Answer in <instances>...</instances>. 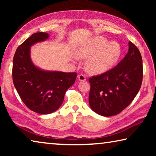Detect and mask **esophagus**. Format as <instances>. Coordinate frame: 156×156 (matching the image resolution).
Returning a JSON list of instances; mask_svg holds the SVG:
<instances>
[{
	"label": "esophagus",
	"instance_id": "34e87169",
	"mask_svg": "<svg viewBox=\"0 0 156 156\" xmlns=\"http://www.w3.org/2000/svg\"><path fill=\"white\" fill-rule=\"evenodd\" d=\"M78 80H80V81H84V80H86V76H85V75L82 74V73H81V74L78 75Z\"/></svg>",
	"mask_w": 156,
	"mask_h": 156
}]
</instances>
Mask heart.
Wrapping results in <instances>:
<instances>
[{"label":"heart","instance_id":"heart-1","mask_svg":"<svg viewBox=\"0 0 156 156\" xmlns=\"http://www.w3.org/2000/svg\"><path fill=\"white\" fill-rule=\"evenodd\" d=\"M120 52L119 44L109 43L103 37L97 36L81 44L77 55L81 58H88L85 68L89 73L98 74L109 69L118 60Z\"/></svg>","mask_w":156,"mask_h":156}]
</instances>
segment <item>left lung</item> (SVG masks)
Segmentation results:
<instances>
[{"instance_id": "8db88e82", "label": "left lung", "mask_w": 156, "mask_h": 156, "mask_svg": "<svg viewBox=\"0 0 156 156\" xmlns=\"http://www.w3.org/2000/svg\"><path fill=\"white\" fill-rule=\"evenodd\" d=\"M142 77L140 52L129 41L128 53L115 67L89 78V102L91 109L106 117L120 113L135 98Z\"/></svg>"}]
</instances>
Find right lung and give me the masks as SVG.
I'll use <instances>...</instances> for the list:
<instances>
[{"mask_svg": "<svg viewBox=\"0 0 156 156\" xmlns=\"http://www.w3.org/2000/svg\"><path fill=\"white\" fill-rule=\"evenodd\" d=\"M48 38L45 32L32 34L18 46L13 59V83L18 95L29 109L41 114H48L58 109L66 91L77 76L76 72L43 71L33 64L30 47Z\"/></svg>", "mask_w": 156, "mask_h": 156, "instance_id": "add662e5", "label": "right lung"}]
</instances>
